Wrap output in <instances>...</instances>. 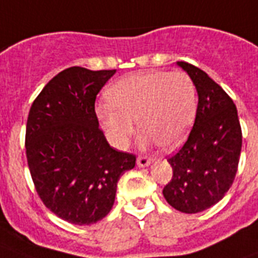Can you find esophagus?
<instances>
[{
    "mask_svg": "<svg viewBox=\"0 0 258 258\" xmlns=\"http://www.w3.org/2000/svg\"><path fill=\"white\" fill-rule=\"evenodd\" d=\"M152 161V157L151 156H147V155H140L137 157V165L139 167H147V165L151 164Z\"/></svg>",
    "mask_w": 258,
    "mask_h": 258,
    "instance_id": "esophagus-1",
    "label": "esophagus"
}]
</instances>
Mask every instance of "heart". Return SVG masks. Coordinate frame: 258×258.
I'll use <instances>...</instances> for the list:
<instances>
[{"mask_svg":"<svg viewBox=\"0 0 258 258\" xmlns=\"http://www.w3.org/2000/svg\"><path fill=\"white\" fill-rule=\"evenodd\" d=\"M109 101L97 106V115L115 147H125L135 132L161 148H175L184 140L197 113V89L185 73L151 71L127 75L109 90Z\"/></svg>","mask_w":258,"mask_h":258,"instance_id":"obj_1","label":"heart"}]
</instances>
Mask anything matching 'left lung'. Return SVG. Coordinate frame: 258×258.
I'll list each match as a JSON object with an SVG mask.
<instances>
[{"label":"left lung","instance_id":"8db88e82","mask_svg":"<svg viewBox=\"0 0 258 258\" xmlns=\"http://www.w3.org/2000/svg\"><path fill=\"white\" fill-rule=\"evenodd\" d=\"M198 91L195 122L183 147L168 157L172 177L163 188L173 209L195 214L218 203L234 181L242 147L237 107L205 71L177 61Z\"/></svg>","mask_w":258,"mask_h":258}]
</instances>
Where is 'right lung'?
Segmentation results:
<instances>
[{
	"mask_svg": "<svg viewBox=\"0 0 258 258\" xmlns=\"http://www.w3.org/2000/svg\"><path fill=\"white\" fill-rule=\"evenodd\" d=\"M115 70H63L36 97L25 132L27 160L45 207L74 225H91L113 207L117 181L136 155L109 145L98 125L97 94Z\"/></svg>",
	"mask_w": 258,
	"mask_h": 258,
	"instance_id": "add662e5",
	"label": "right lung"
}]
</instances>
